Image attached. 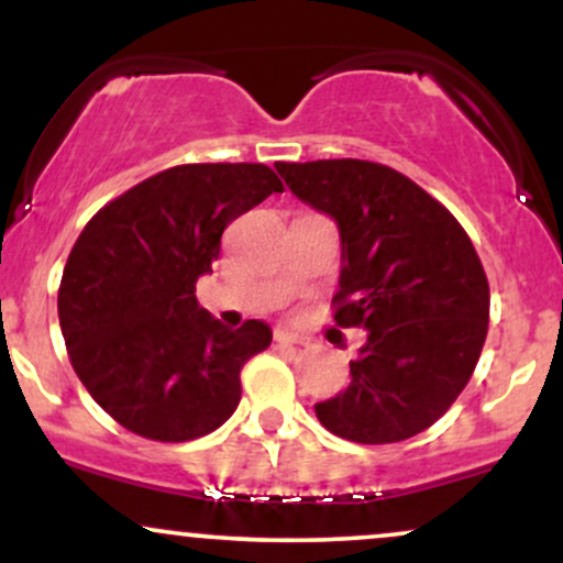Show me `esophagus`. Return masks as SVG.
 I'll return each instance as SVG.
<instances>
[{
  "label": "esophagus",
  "mask_w": 563,
  "mask_h": 563,
  "mask_svg": "<svg viewBox=\"0 0 563 563\" xmlns=\"http://www.w3.org/2000/svg\"><path fill=\"white\" fill-rule=\"evenodd\" d=\"M275 341L277 344H307V335L288 331V328H275Z\"/></svg>",
  "instance_id": "esophagus-1"
}]
</instances>
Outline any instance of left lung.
Here are the masks:
<instances>
[{
  "mask_svg": "<svg viewBox=\"0 0 563 563\" xmlns=\"http://www.w3.org/2000/svg\"><path fill=\"white\" fill-rule=\"evenodd\" d=\"M294 196L341 232L339 328H365L346 391L314 405L349 442L391 444L437 423L487 339L489 283L468 232L397 169L360 158L277 161Z\"/></svg>",
  "mask_w": 563,
  "mask_h": 563,
  "instance_id": "obj_1",
  "label": "left lung"
}]
</instances>
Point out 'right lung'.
<instances>
[{"instance_id":"right-lung-1","label":"right lung","mask_w":563,"mask_h":563,"mask_svg":"<svg viewBox=\"0 0 563 563\" xmlns=\"http://www.w3.org/2000/svg\"><path fill=\"white\" fill-rule=\"evenodd\" d=\"M273 192L264 164H183L102 206L70 249L57 318L76 376L115 423L153 442H190L241 402V367L273 331H230L198 307L196 280L222 232Z\"/></svg>"}]
</instances>
